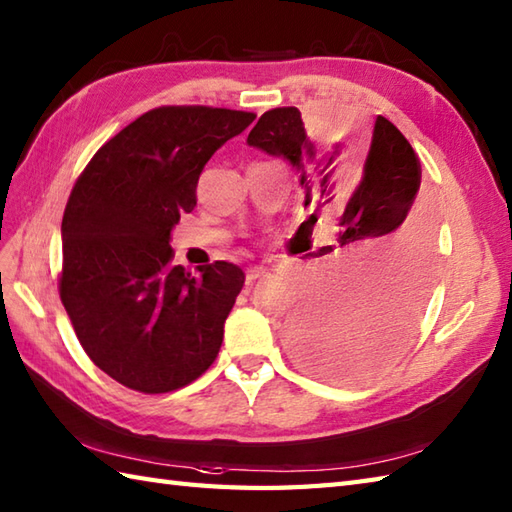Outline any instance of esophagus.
I'll use <instances>...</instances> for the list:
<instances>
[{
  "label": "esophagus",
  "mask_w": 512,
  "mask_h": 512,
  "mask_svg": "<svg viewBox=\"0 0 512 512\" xmlns=\"http://www.w3.org/2000/svg\"><path fill=\"white\" fill-rule=\"evenodd\" d=\"M264 277H268V270H266V268H250L248 273H246V284L253 286L255 281L264 279Z\"/></svg>",
  "instance_id": "obj_1"
}]
</instances>
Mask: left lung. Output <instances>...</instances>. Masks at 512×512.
<instances>
[{
  "label": "left lung",
  "instance_id": "left-lung-1",
  "mask_svg": "<svg viewBox=\"0 0 512 512\" xmlns=\"http://www.w3.org/2000/svg\"><path fill=\"white\" fill-rule=\"evenodd\" d=\"M246 143L288 160L299 176L310 228L334 217V237L314 257L323 281L288 323V343L314 374L363 380L396 358L409 341L427 288L429 224L413 209L420 162L385 116L376 118L361 169L339 178L341 145L317 156L297 107L259 118Z\"/></svg>",
  "mask_w": 512,
  "mask_h": 512
}]
</instances>
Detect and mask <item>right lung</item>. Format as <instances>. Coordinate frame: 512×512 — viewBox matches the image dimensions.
<instances>
[{"mask_svg": "<svg viewBox=\"0 0 512 512\" xmlns=\"http://www.w3.org/2000/svg\"><path fill=\"white\" fill-rule=\"evenodd\" d=\"M253 121L222 107H158L107 140L74 184L61 301L85 354L129 389H180L220 352L244 270L215 262L191 275L171 264L169 242L206 162Z\"/></svg>", "mask_w": 512, "mask_h": 512, "instance_id": "1", "label": "right lung"}]
</instances>
